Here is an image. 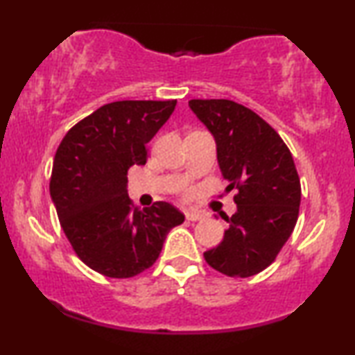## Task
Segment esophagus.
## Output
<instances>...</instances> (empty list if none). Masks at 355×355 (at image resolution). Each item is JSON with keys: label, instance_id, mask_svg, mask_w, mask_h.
I'll use <instances>...</instances> for the list:
<instances>
[{"label": "esophagus", "instance_id": "esophagus-1", "mask_svg": "<svg viewBox=\"0 0 355 355\" xmlns=\"http://www.w3.org/2000/svg\"><path fill=\"white\" fill-rule=\"evenodd\" d=\"M186 218L189 221H203V220H205V215H203V213H200V211H187Z\"/></svg>", "mask_w": 355, "mask_h": 355}]
</instances>
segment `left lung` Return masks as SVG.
<instances>
[{"label":"left lung","instance_id":"8db88e82","mask_svg":"<svg viewBox=\"0 0 355 355\" xmlns=\"http://www.w3.org/2000/svg\"><path fill=\"white\" fill-rule=\"evenodd\" d=\"M189 106L216 140L218 164L236 189L237 211L215 249L203 257L213 270L249 278L270 266L293 234L299 216L300 179L279 134L232 100H191Z\"/></svg>","mask_w":355,"mask_h":355}]
</instances>
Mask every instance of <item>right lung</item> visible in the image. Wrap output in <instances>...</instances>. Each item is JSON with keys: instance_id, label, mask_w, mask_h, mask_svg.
Segmentation results:
<instances>
[{"instance_id": "1", "label": "right lung", "mask_w": 355, "mask_h": 355, "mask_svg": "<svg viewBox=\"0 0 355 355\" xmlns=\"http://www.w3.org/2000/svg\"><path fill=\"white\" fill-rule=\"evenodd\" d=\"M176 100L103 105L67 130L56 150L50 193L76 255L108 278H132L158 260L169 230L184 215L168 202L134 207L128 171L147 163V144Z\"/></svg>"}]
</instances>
